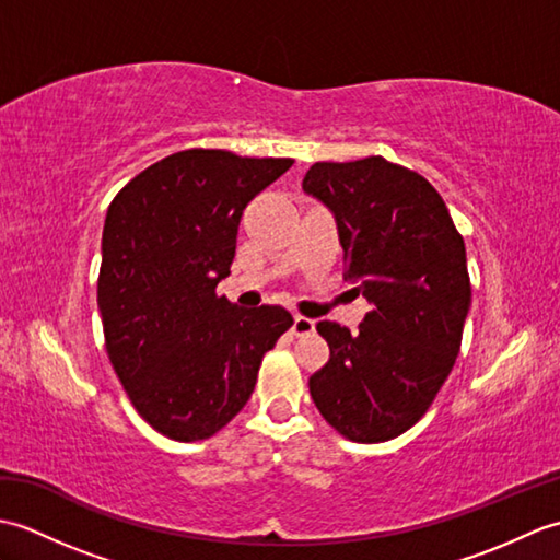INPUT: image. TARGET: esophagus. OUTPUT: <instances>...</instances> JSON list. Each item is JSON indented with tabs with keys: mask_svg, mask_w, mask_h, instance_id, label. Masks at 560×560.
Masks as SVG:
<instances>
[{
	"mask_svg": "<svg viewBox=\"0 0 560 560\" xmlns=\"http://www.w3.org/2000/svg\"><path fill=\"white\" fill-rule=\"evenodd\" d=\"M311 331H315V319L303 317V315L293 317V335L305 337V335H311Z\"/></svg>",
	"mask_w": 560,
	"mask_h": 560,
	"instance_id": "1",
	"label": "esophagus"
}]
</instances>
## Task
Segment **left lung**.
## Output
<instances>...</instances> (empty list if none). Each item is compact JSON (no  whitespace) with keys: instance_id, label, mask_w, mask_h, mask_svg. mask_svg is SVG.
<instances>
[{"instance_id":"8db88e82","label":"left lung","mask_w":560,"mask_h":560,"mask_svg":"<svg viewBox=\"0 0 560 560\" xmlns=\"http://www.w3.org/2000/svg\"><path fill=\"white\" fill-rule=\"evenodd\" d=\"M303 192L335 217L343 277L368 301L359 335L317 325L329 361L311 375V397L343 438L385 443L421 419L455 365L467 249L435 187L383 156L315 163Z\"/></svg>"}]
</instances>
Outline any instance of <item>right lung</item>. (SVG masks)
I'll list each match as a JSON object with an SVG mask.
<instances>
[{"label": "right lung", "instance_id": "obj_1", "mask_svg": "<svg viewBox=\"0 0 560 560\" xmlns=\"http://www.w3.org/2000/svg\"><path fill=\"white\" fill-rule=\"evenodd\" d=\"M293 165L187 149L149 165L105 213L98 311L105 349L135 409L159 433L205 440L241 411L257 371L293 325L217 295L245 207Z\"/></svg>", "mask_w": 560, "mask_h": 560}]
</instances>
